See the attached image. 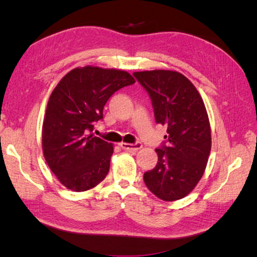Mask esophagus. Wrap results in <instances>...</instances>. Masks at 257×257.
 <instances>
[{
	"mask_svg": "<svg viewBox=\"0 0 257 257\" xmlns=\"http://www.w3.org/2000/svg\"><path fill=\"white\" fill-rule=\"evenodd\" d=\"M120 146L125 151H138L141 150L143 145L142 143H136V144H128V143H121Z\"/></svg>",
	"mask_w": 257,
	"mask_h": 257,
	"instance_id": "34e87169",
	"label": "esophagus"
}]
</instances>
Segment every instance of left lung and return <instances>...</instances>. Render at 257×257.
Instances as JSON below:
<instances>
[{"label":"left lung","mask_w":257,"mask_h":257,"mask_svg":"<svg viewBox=\"0 0 257 257\" xmlns=\"http://www.w3.org/2000/svg\"><path fill=\"white\" fill-rule=\"evenodd\" d=\"M152 99L155 121L167 127V145L156 149L159 160L144 173L152 193L172 202L187 196L201 180L211 152V127L198 90L180 72H134Z\"/></svg>","instance_id":"left-lung-1"}]
</instances>
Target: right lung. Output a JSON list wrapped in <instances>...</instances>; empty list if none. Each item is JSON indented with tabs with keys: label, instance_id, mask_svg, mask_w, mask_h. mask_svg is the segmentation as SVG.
<instances>
[{
	"label": "right lung",
	"instance_id": "1",
	"mask_svg": "<svg viewBox=\"0 0 257 257\" xmlns=\"http://www.w3.org/2000/svg\"><path fill=\"white\" fill-rule=\"evenodd\" d=\"M134 82L127 71L86 66L72 69L52 92L43 122V154L68 189L86 191L106 177L113 145L92 132L107 99Z\"/></svg>",
	"mask_w": 257,
	"mask_h": 257
}]
</instances>
